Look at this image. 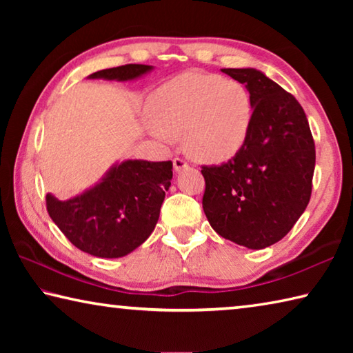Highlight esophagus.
<instances>
[{"instance_id":"34e87169","label":"esophagus","mask_w":353,"mask_h":353,"mask_svg":"<svg viewBox=\"0 0 353 353\" xmlns=\"http://www.w3.org/2000/svg\"><path fill=\"white\" fill-rule=\"evenodd\" d=\"M172 165H174V170H176V172L182 171L183 168H187V166H188V163L185 162V160H183V159H181V157H174V160H172Z\"/></svg>"}]
</instances>
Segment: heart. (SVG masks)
<instances>
[{
    "mask_svg": "<svg viewBox=\"0 0 353 353\" xmlns=\"http://www.w3.org/2000/svg\"><path fill=\"white\" fill-rule=\"evenodd\" d=\"M151 132L182 137L194 159L225 162L240 152L252 126V101L240 81L187 71L160 85L149 99Z\"/></svg>",
    "mask_w": 353,
    "mask_h": 353,
    "instance_id": "1",
    "label": "heart"
}]
</instances>
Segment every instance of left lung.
I'll use <instances>...</instances> for the list:
<instances>
[{
	"label": "left lung",
	"mask_w": 353,
	"mask_h": 353,
	"mask_svg": "<svg viewBox=\"0 0 353 353\" xmlns=\"http://www.w3.org/2000/svg\"><path fill=\"white\" fill-rule=\"evenodd\" d=\"M221 71L246 85L252 126L234 159L202 166V208L218 235L248 249H265L282 240L308 205L313 135L297 99L261 71Z\"/></svg>",
	"instance_id": "obj_1"
}]
</instances>
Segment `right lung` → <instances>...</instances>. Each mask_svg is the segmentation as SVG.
Here are the masks:
<instances>
[{
    "instance_id": "right-lung-1",
    "label": "right lung",
    "mask_w": 353,
    "mask_h": 353,
    "mask_svg": "<svg viewBox=\"0 0 353 353\" xmlns=\"http://www.w3.org/2000/svg\"><path fill=\"white\" fill-rule=\"evenodd\" d=\"M151 65L128 63L90 74V79L132 81ZM172 179V162L126 160L112 166L103 181L68 201L46 194V210L62 234L83 252L118 259L152 234Z\"/></svg>"
}]
</instances>
